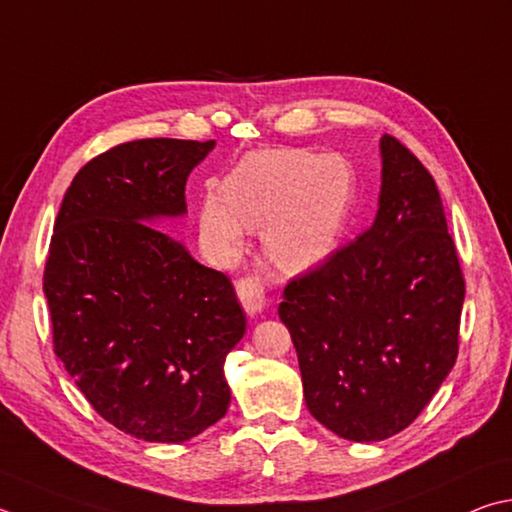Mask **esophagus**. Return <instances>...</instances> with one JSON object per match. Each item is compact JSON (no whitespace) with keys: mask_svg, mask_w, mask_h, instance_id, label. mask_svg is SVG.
<instances>
[{"mask_svg":"<svg viewBox=\"0 0 512 512\" xmlns=\"http://www.w3.org/2000/svg\"><path fill=\"white\" fill-rule=\"evenodd\" d=\"M237 297L248 315H259L266 309V291L257 277H241L237 282Z\"/></svg>","mask_w":512,"mask_h":512,"instance_id":"obj_1","label":"esophagus"}]
</instances>
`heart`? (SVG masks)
I'll return each mask as SVG.
<instances>
[{
  "instance_id": "obj_1",
  "label": "heart",
  "mask_w": 512,
  "mask_h": 512,
  "mask_svg": "<svg viewBox=\"0 0 512 512\" xmlns=\"http://www.w3.org/2000/svg\"><path fill=\"white\" fill-rule=\"evenodd\" d=\"M226 190H208L199 210L201 237L219 257L237 255L246 232L262 230L264 250L286 273L327 259L351 210V174L336 156L295 147L246 154Z\"/></svg>"
}]
</instances>
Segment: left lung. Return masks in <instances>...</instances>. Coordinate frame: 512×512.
<instances>
[{
  "mask_svg": "<svg viewBox=\"0 0 512 512\" xmlns=\"http://www.w3.org/2000/svg\"><path fill=\"white\" fill-rule=\"evenodd\" d=\"M374 224L288 282L280 318L315 421L347 441H383L423 412L457 360L466 297L432 174L380 138Z\"/></svg>",
  "mask_w": 512,
  "mask_h": 512,
  "instance_id": "left-lung-1",
  "label": "left lung"
}]
</instances>
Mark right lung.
<instances>
[{"mask_svg":"<svg viewBox=\"0 0 512 512\" xmlns=\"http://www.w3.org/2000/svg\"><path fill=\"white\" fill-rule=\"evenodd\" d=\"M215 141L145 138L89 161L55 219L44 295L55 356L125 434L183 443L224 418L226 356L246 333L235 288L154 228L188 212Z\"/></svg>","mask_w":512,"mask_h":512,"instance_id":"1","label":"right lung"}]
</instances>
